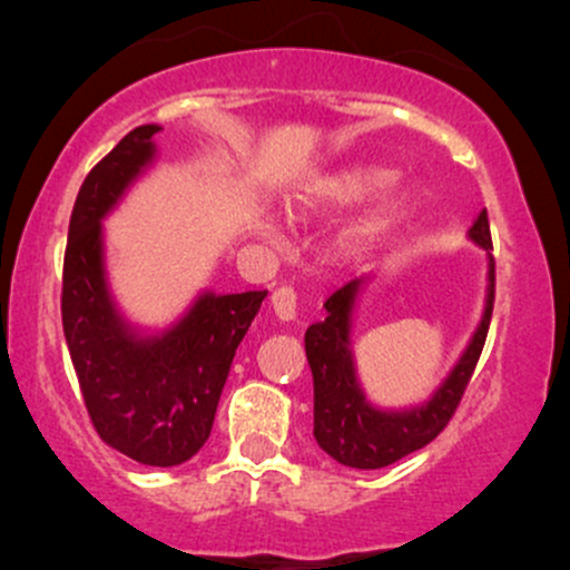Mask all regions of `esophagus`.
I'll return each instance as SVG.
<instances>
[{
  "mask_svg": "<svg viewBox=\"0 0 570 570\" xmlns=\"http://www.w3.org/2000/svg\"><path fill=\"white\" fill-rule=\"evenodd\" d=\"M271 303L281 322H292L294 313H297V292L292 286H281V289L273 292Z\"/></svg>",
  "mask_w": 570,
  "mask_h": 570,
  "instance_id": "1",
  "label": "esophagus"
}]
</instances>
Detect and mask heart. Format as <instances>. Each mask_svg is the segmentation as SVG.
<instances>
[{
  "mask_svg": "<svg viewBox=\"0 0 570 570\" xmlns=\"http://www.w3.org/2000/svg\"><path fill=\"white\" fill-rule=\"evenodd\" d=\"M391 176L394 174L383 171V168H353V171H343L313 185L305 203H311V206H345V203L364 198L375 189H383L391 181ZM259 230L271 233V225L259 222Z\"/></svg>",
  "mask_w": 570,
  "mask_h": 570,
  "instance_id": "b5f03b06",
  "label": "heart"
}]
</instances>
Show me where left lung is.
<instances>
[{
    "instance_id": "obj_1",
    "label": "left lung",
    "mask_w": 570,
    "mask_h": 570,
    "mask_svg": "<svg viewBox=\"0 0 570 570\" xmlns=\"http://www.w3.org/2000/svg\"><path fill=\"white\" fill-rule=\"evenodd\" d=\"M469 238L488 252V299L482 322L476 326L472 343L458 358L436 394L423 407L412 410H375L358 389L356 367L351 353V322L358 292L370 278H353L326 297V318L311 324L305 332V356L313 372V436L326 455L351 469H383L399 458L426 448L448 426L463 391L472 381L482 345H485L490 316L495 299V263L493 240H490L488 212L482 208L474 219Z\"/></svg>"
}]
</instances>
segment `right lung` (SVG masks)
I'll return each instance as SVG.
<instances>
[{
  "mask_svg": "<svg viewBox=\"0 0 570 570\" xmlns=\"http://www.w3.org/2000/svg\"><path fill=\"white\" fill-rule=\"evenodd\" d=\"M158 130L134 128L85 176L69 219L61 318L96 434L144 466H179L212 434L235 348L267 292H206L153 337L122 322L107 289L101 219L153 163Z\"/></svg>",
  "mask_w": 570,
  "mask_h": 570,
  "instance_id": "obj_1",
  "label": "right lung"
}]
</instances>
